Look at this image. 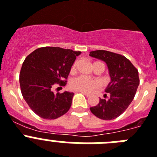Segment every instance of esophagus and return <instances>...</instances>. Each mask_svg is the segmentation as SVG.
Listing matches in <instances>:
<instances>
[{"instance_id":"esophagus-1","label":"esophagus","mask_w":157,"mask_h":157,"mask_svg":"<svg viewBox=\"0 0 157 157\" xmlns=\"http://www.w3.org/2000/svg\"><path fill=\"white\" fill-rule=\"evenodd\" d=\"M78 92H80V93H82V94H83L86 95V97H89V96H90V94L86 93V92H83V91H78Z\"/></svg>"}]
</instances>
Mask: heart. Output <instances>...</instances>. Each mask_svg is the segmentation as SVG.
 <instances>
[{"mask_svg":"<svg viewBox=\"0 0 157 157\" xmlns=\"http://www.w3.org/2000/svg\"><path fill=\"white\" fill-rule=\"evenodd\" d=\"M77 64V62L73 64L71 68L72 71L76 69ZM100 86H101V83L98 80L90 79L85 76H79V77L75 78L72 79L70 83V86L72 90L83 92H90L96 88L100 87Z\"/></svg>","mask_w":157,"mask_h":157,"instance_id":"1","label":"heart"}]
</instances>
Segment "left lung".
I'll use <instances>...</instances> for the list:
<instances>
[{
	"mask_svg": "<svg viewBox=\"0 0 157 157\" xmlns=\"http://www.w3.org/2000/svg\"><path fill=\"white\" fill-rule=\"evenodd\" d=\"M90 56L104 61L110 77V82L105 90L109 97L100 99L97 105L90 108V111L102 120L117 118L134 98L140 84L138 71L128 59L113 52L97 50L90 52Z\"/></svg>",
	"mask_w": 157,
	"mask_h": 157,
	"instance_id": "obj_1",
	"label": "left lung"
}]
</instances>
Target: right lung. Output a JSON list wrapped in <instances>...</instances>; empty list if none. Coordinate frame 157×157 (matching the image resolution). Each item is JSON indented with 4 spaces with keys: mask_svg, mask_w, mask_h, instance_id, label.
I'll return each instance as SVG.
<instances>
[{
    "mask_svg": "<svg viewBox=\"0 0 157 157\" xmlns=\"http://www.w3.org/2000/svg\"><path fill=\"white\" fill-rule=\"evenodd\" d=\"M81 52L59 47L35 50L27 56L20 73L21 93L32 110L44 119H56L71 108L74 93L54 94L56 84L65 86L76 56Z\"/></svg>",
    "mask_w": 157,
    "mask_h": 157,
    "instance_id": "right-lung-1",
    "label": "right lung"
}]
</instances>
